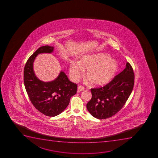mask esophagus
Listing matches in <instances>:
<instances>
[{"label": "esophagus", "instance_id": "1", "mask_svg": "<svg viewBox=\"0 0 158 158\" xmlns=\"http://www.w3.org/2000/svg\"><path fill=\"white\" fill-rule=\"evenodd\" d=\"M85 89V88L82 86H79L78 87V90L79 92H82Z\"/></svg>", "mask_w": 158, "mask_h": 158}]
</instances>
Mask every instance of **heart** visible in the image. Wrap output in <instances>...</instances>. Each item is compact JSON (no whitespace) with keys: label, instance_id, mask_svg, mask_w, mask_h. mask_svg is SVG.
Returning <instances> with one entry per match:
<instances>
[{"label":"heart","instance_id":"heart-1","mask_svg":"<svg viewBox=\"0 0 158 158\" xmlns=\"http://www.w3.org/2000/svg\"><path fill=\"white\" fill-rule=\"evenodd\" d=\"M118 68L117 61L105 53H97L83 56L80 63L73 62L69 74L73 81H78L86 70V77L93 85L102 86L109 83L115 75Z\"/></svg>","mask_w":158,"mask_h":158}]
</instances>
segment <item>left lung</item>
Masks as SVG:
<instances>
[{"instance_id": "8db88e82", "label": "left lung", "mask_w": 158, "mask_h": 158, "mask_svg": "<svg viewBox=\"0 0 158 158\" xmlns=\"http://www.w3.org/2000/svg\"><path fill=\"white\" fill-rule=\"evenodd\" d=\"M135 73L129 63L121 73L103 87L91 89L92 97L86 105L90 114L99 119L116 114L125 105L133 90Z\"/></svg>"}]
</instances>
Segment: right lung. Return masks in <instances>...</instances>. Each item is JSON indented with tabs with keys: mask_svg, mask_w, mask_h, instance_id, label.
<instances>
[{
	"mask_svg": "<svg viewBox=\"0 0 158 158\" xmlns=\"http://www.w3.org/2000/svg\"><path fill=\"white\" fill-rule=\"evenodd\" d=\"M53 49L48 45L40 47L28 59L23 70L25 89L31 103L38 111L50 117L62 112L77 90V85L70 81L63 71L56 79L47 82L39 80L35 75L33 64L36 56L52 53Z\"/></svg>",
	"mask_w": 158,
	"mask_h": 158,
	"instance_id": "add662e5",
	"label": "right lung"
}]
</instances>
